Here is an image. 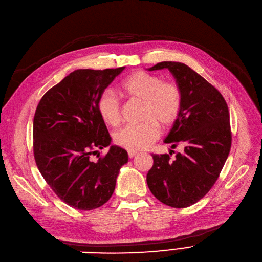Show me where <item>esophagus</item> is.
<instances>
[{
    "mask_svg": "<svg viewBox=\"0 0 262 262\" xmlns=\"http://www.w3.org/2000/svg\"><path fill=\"white\" fill-rule=\"evenodd\" d=\"M136 155H137V152H135V151H128V157H129V158H133V157H135Z\"/></svg>",
    "mask_w": 262,
    "mask_h": 262,
    "instance_id": "esophagus-1",
    "label": "esophagus"
}]
</instances>
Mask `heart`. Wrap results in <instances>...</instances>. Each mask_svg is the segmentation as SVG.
I'll list each match as a JSON object with an SVG mask.
<instances>
[{
    "label": "heart",
    "instance_id": "1",
    "mask_svg": "<svg viewBox=\"0 0 262 262\" xmlns=\"http://www.w3.org/2000/svg\"><path fill=\"white\" fill-rule=\"evenodd\" d=\"M123 94L129 99L143 101L142 123L126 126L115 134V142L128 151H139L159 136L158 125L169 128L180 117L183 104L182 91L173 82H165L161 76L142 71L133 73L121 83ZM98 113L105 123L117 126L121 122V105L118 97L104 92L97 103Z\"/></svg>",
    "mask_w": 262,
    "mask_h": 262
}]
</instances>
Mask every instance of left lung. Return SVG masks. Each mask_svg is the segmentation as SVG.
Listing matches in <instances>:
<instances>
[{"instance_id": "left-lung-1", "label": "left lung", "mask_w": 262, "mask_h": 262, "mask_svg": "<svg viewBox=\"0 0 262 262\" xmlns=\"http://www.w3.org/2000/svg\"><path fill=\"white\" fill-rule=\"evenodd\" d=\"M168 70L182 91L180 117L165 143L183 147L174 158L153 154L146 183L161 202L186 208L208 194L222 171L231 147L229 110L223 95L206 79L180 62H161L147 71Z\"/></svg>"}]
</instances>
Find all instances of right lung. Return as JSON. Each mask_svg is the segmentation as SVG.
Here are the masks:
<instances>
[{"instance_id":"right-lung-1","label":"right lung","mask_w":262,"mask_h":262,"mask_svg":"<svg viewBox=\"0 0 262 262\" xmlns=\"http://www.w3.org/2000/svg\"><path fill=\"white\" fill-rule=\"evenodd\" d=\"M124 68L71 73L45 93L34 116L33 149L39 172L55 195L77 210L105 204L128 162L127 152L118 145L96 162L91 159L111 143L97 103Z\"/></svg>"}]
</instances>
